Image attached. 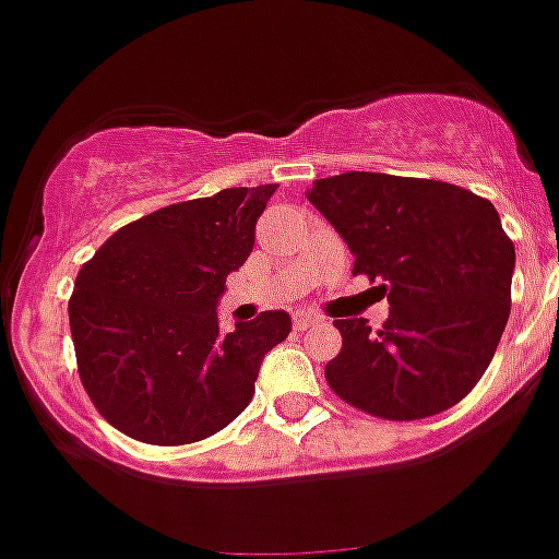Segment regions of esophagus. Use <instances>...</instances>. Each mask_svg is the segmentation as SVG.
<instances>
[{"label":"esophagus","instance_id":"obj_1","mask_svg":"<svg viewBox=\"0 0 559 559\" xmlns=\"http://www.w3.org/2000/svg\"><path fill=\"white\" fill-rule=\"evenodd\" d=\"M293 323H295V329H309V326H318V323H323V320H320L318 314H309V312H295Z\"/></svg>","mask_w":559,"mask_h":559}]
</instances>
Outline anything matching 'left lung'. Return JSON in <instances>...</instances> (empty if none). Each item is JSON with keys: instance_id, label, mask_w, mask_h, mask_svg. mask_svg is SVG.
Here are the masks:
<instances>
[{"instance_id": "obj_1", "label": "left lung", "mask_w": 559, "mask_h": 559, "mask_svg": "<svg viewBox=\"0 0 559 559\" xmlns=\"http://www.w3.org/2000/svg\"><path fill=\"white\" fill-rule=\"evenodd\" d=\"M307 199L354 252V275L382 281L391 312L371 332L340 318L326 382L348 405L411 421L453 407L481 380L512 304L514 245L489 199L439 179L348 171Z\"/></svg>"}]
</instances>
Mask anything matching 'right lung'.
<instances>
[{
	"label": "right lung",
	"instance_id": "1",
	"mask_svg": "<svg viewBox=\"0 0 559 559\" xmlns=\"http://www.w3.org/2000/svg\"><path fill=\"white\" fill-rule=\"evenodd\" d=\"M275 186L225 188L159 207L106 239L81 266L70 332L86 394L109 425L145 444H191L250 405L286 312L222 332L227 275L255 245Z\"/></svg>",
	"mask_w": 559,
	"mask_h": 559
}]
</instances>
